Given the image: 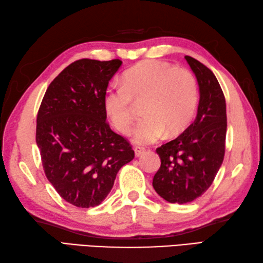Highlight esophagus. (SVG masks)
I'll use <instances>...</instances> for the list:
<instances>
[{
	"instance_id": "1",
	"label": "esophagus",
	"mask_w": 263,
	"mask_h": 263,
	"mask_svg": "<svg viewBox=\"0 0 263 263\" xmlns=\"http://www.w3.org/2000/svg\"><path fill=\"white\" fill-rule=\"evenodd\" d=\"M134 151H135V155H136V157H141V155H142L144 152H145V148L136 146L135 148H134Z\"/></svg>"
}]
</instances>
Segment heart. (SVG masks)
<instances>
[{
    "instance_id": "1",
    "label": "heart",
    "mask_w": 263,
    "mask_h": 263,
    "mask_svg": "<svg viewBox=\"0 0 263 263\" xmlns=\"http://www.w3.org/2000/svg\"><path fill=\"white\" fill-rule=\"evenodd\" d=\"M144 115L134 142L148 145L184 132L194 117L199 102V85L193 72L176 69L173 64L147 60L128 69L121 77V86L104 92L105 115L118 132L128 135L133 130V100H143Z\"/></svg>"
}]
</instances>
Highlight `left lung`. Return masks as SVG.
I'll list each match as a JSON object with an SVG mask.
<instances>
[{"instance_id":"8db88e82","label":"left lung","mask_w":263,"mask_h":263,"mask_svg":"<svg viewBox=\"0 0 263 263\" xmlns=\"http://www.w3.org/2000/svg\"><path fill=\"white\" fill-rule=\"evenodd\" d=\"M185 59L199 84L197 116L183 134L157 148L161 167L152 183L162 199L178 204L194 201L211 186L223 161L227 130L226 101L216 76L196 59Z\"/></svg>"}]
</instances>
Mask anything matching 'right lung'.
Masks as SVG:
<instances>
[{
  "mask_svg": "<svg viewBox=\"0 0 263 263\" xmlns=\"http://www.w3.org/2000/svg\"><path fill=\"white\" fill-rule=\"evenodd\" d=\"M121 64L118 59L72 62L50 84L40 106L36 143L44 173L74 206L101 204L118 171L135 157L105 121L104 92Z\"/></svg>",
  "mask_w": 263,
  "mask_h": 263,
  "instance_id": "right-lung-1",
  "label": "right lung"
}]
</instances>
